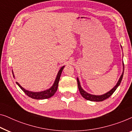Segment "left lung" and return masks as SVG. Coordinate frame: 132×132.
Returning <instances> with one entry per match:
<instances>
[{"label":"left lung","instance_id":"left-lung-1","mask_svg":"<svg viewBox=\"0 0 132 132\" xmlns=\"http://www.w3.org/2000/svg\"><path fill=\"white\" fill-rule=\"evenodd\" d=\"M123 64H124V63H123ZM124 67H123V70L124 69ZM123 73H124V70L123 72H122V73L121 76V77L120 78V79L118 80L117 84V85L115 86L114 88H113L112 90L111 91H109V92L106 93L105 94H103V95H101V96H95V95H92V94H88L87 93V92H85V91L83 90V89L81 88V85H80V83H79V81L78 80V79L77 78V82H78V88H79V93H80L81 96H82L83 97L85 98V99L88 100V101H95V102H101V101H103L104 100L108 99V98H109L110 96L112 95V94L114 93V92L116 90V89L117 88V87L119 86L120 83H121V81H122V77H123Z\"/></svg>","mask_w":132,"mask_h":132}]
</instances>
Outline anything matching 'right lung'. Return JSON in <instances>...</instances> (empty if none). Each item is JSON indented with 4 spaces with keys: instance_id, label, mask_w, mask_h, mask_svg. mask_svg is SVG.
Here are the masks:
<instances>
[{
    "instance_id": "right-lung-1",
    "label": "right lung",
    "mask_w": 132,
    "mask_h": 132,
    "mask_svg": "<svg viewBox=\"0 0 132 132\" xmlns=\"http://www.w3.org/2000/svg\"><path fill=\"white\" fill-rule=\"evenodd\" d=\"M64 66H63L62 68L60 69V70H59L58 72V74H57V76L56 77V79H55V82L54 83L53 86H52L51 88L48 90H47L44 92H29V91H27L25 90L24 88H23L21 85H20L17 82H16V84L20 87V88L26 94H27L29 97L32 98V99H48V98L51 97V96H53L54 94H55V93L56 92L57 90V88H58V85H59V80H60V78L61 73H62V70L63 69ZM13 77H14L13 75Z\"/></svg>"
}]
</instances>
